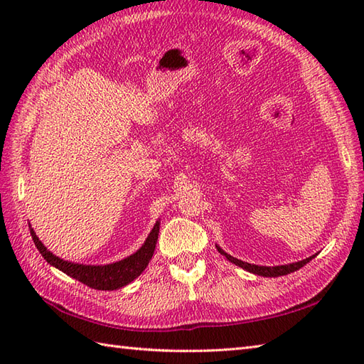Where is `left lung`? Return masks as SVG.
I'll return each instance as SVG.
<instances>
[{
    "label": "left lung",
    "instance_id": "1",
    "mask_svg": "<svg viewBox=\"0 0 364 364\" xmlns=\"http://www.w3.org/2000/svg\"><path fill=\"white\" fill-rule=\"evenodd\" d=\"M215 247H218L219 253H222L223 257H225L228 261L233 262V264L242 267L244 270H249V272H252L255 275H261V277H282V275H288L291 272H296V270H299L300 267H304L306 262H310L316 257V255H313V257H310V258L301 259V261H297V262H292V264H283V266L269 267V266H257V264H250V262L241 261V259H237L235 257H231V255L223 252L219 245H215Z\"/></svg>",
    "mask_w": 364,
    "mask_h": 364
}]
</instances>
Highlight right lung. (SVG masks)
I'll return each mask as SVG.
<instances>
[{
    "instance_id": "obj_1",
    "label": "right lung",
    "mask_w": 364,
    "mask_h": 364,
    "mask_svg": "<svg viewBox=\"0 0 364 364\" xmlns=\"http://www.w3.org/2000/svg\"><path fill=\"white\" fill-rule=\"evenodd\" d=\"M159 235V220L154 223L153 230L150 231L149 237L145 239L144 245L136 253L129 255L128 258L112 262V264L106 266H86V264H76V262H70L65 259H60L56 255H53L50 250H46V247L38 241L34 230L31 228V236L37 247V250L41 252L42 257L46 259L48 264L54 266L59 270H63L64 274L70 275L75 280H78L84 284H87L89 288L100 289V291H114L119 289L122 286H127L141 275L145 267L149 266V262L154 253V247H156Z\"/></svg>"
}]
</instances>
